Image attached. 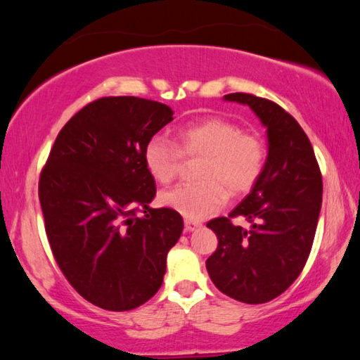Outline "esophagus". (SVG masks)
<instances>
[{
	"mask_svg": "<svg viewBox=\"0 0 360 360\" xmlns=\"http://www.w3.org/2000/svg\"><path fill=\"white\" fill-rule=\"evenodd\" d=\"M200 227H202V224L197 222V221H188V219H186V221H184L186 231H193V230H197Z\"/></svg>",
	"mask_w": 360,
	"mask_h": 360,
	"instance_id": "esophagus-1",
	"label": "esophagus"
}]
</instances>
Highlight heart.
Wrapping results in <instances>:
<instances>
[{
    "label": "heart",
    "mask_w": 360,
    "mask_h": 360,
    "mask_svg": "<svg viewBox=\"0 0 360 360\" xmlns=\"http://www.w3.org/2000/svg\"><path fill=\"white\" fill-rule=\"evenodd\" d=\"M182 155L200 157L197 184H181L160 195V203L188 221H202L221 210L225 189L245 193L264 173L266 146L257 133L241 131L233 122L208 117L178 130L176 144L165 136L149 138L144 165L157 182L167 184L178 174Z\"/></svg>",
    "instance_id": "b5f03b06"
}]
</instances>
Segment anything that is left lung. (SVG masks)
<instances>
[{
    "instance_id": "obj_1",
    "label": "left lung",
    "mask_w": 360,
    "mask_h": 360,
    "mask_svg": "<svg viewBox=\"0 0 360 360\" xmlns=\"http://www.w3.org/2000/svg\"><path fill=\"white\" fill-rule=\"evenodd\" d=\"M224 100L248 105L266 127L268 155L251 193L229 217L206 224L219 240L206 270L222 294L249 304L266 303L307 264L322 205V176L307 133L281 106L251 94H229ZM233 217H243L250 227L231 224Z\"/></svg>"
}]
</instances>
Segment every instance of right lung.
Returning <instances> with one entry per match:
<instances>
[{"mask_svg":"<svg viewBox=\"0 0 360 360\" xmlns=\"http://www.w3.org/2000/svg\"><path fill=\"white\" fill-rule=\"evenodd\" d=\"M172 120V108L158 101L95 100L66 122L41 172L53 257L72 288L103 309L129 311L154 297L184 229L176 211L149 206L155 181L143 158L149 138Z\"/></svg>","mask_w":360,"mask_h":360,"instance_id":"1","label":"right lung"}]
</instances>
